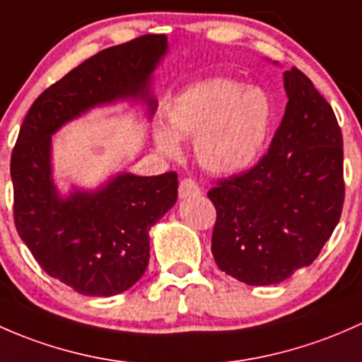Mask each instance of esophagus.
<instances>
[{"label":"esophagus","mask_w":362,"mask_h":362,"mask_svg":"<svg viewBox=\"0 0 362 362\" xmlns=\"http://www.w3.org/2000/svg\"><path fill=\"white\" fill-rule=\"evenodd\" d=\"M177 193H180V199H188V197L200 195V188L192 177H182L180 181V189H177Z\"/></svg>","instance_id":"1"}]
</instances>
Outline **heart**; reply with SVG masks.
Masks as SVG:
<instances>
[{
  "label": "heart",
  "instance_id": "heart-1",
  "mask_svg": "<svg viewBox=\"0 0 362 362\" xmlns=\"http://www.w3.org/2000/svg\"><path fill=\"white\" fill-rule=\"evenodd\" d=\"M270 122V104L259 88L214 78L185 90L169 111V129L177 137H195V155L211 173H233L262 150ZM163 151H174L165 132L156 136Z\"/></svg>",
  "mask_w": 362,
  "mask_h": 362
}]
</instances>
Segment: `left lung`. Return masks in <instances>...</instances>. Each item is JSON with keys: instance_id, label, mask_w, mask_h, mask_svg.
<instances>
[{"instance_id": "left-lung-1", "label": "left lung", "mask_w": 362, "mask_h": 362, "mask_svg": "<svg viewBox=\"0 0 362 362\" xmlns=\"http://www.w3.org/2000/svg\"><path fill=\"white\" fill-rule=\"evenodd\" d=\"M288 106L255 167L219 180L214 262L249 286L279 284L317 258L340 221L344 139L333 107L298 68L284 73Z\"/></svg>"}]
</instances>
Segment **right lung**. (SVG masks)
I'll use <instances>...</instances> for the list:
<instances>
[{
    "label": "right lung",
    "instance_id": "1",
    "mask_svg": "<svg viewBox=\"0 0 362 362\" xmlns=\"http://www.w3.org/2000/svg\"><path fill=\"white\" fill-rule=\"evenodd\" d=\"M165 50V36L144 35L92 55L38 95L13 146L17 233L50 277L85 296L120 294L143 277L150 228L176 204L177 174H118L98 192L61 199L52 181V134L117 99H143L153 111L148 85Z\"/></svg>",
    "mask_w": 362,
    "mask_h": 362
}]
</instances>
